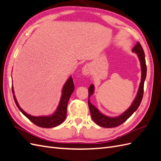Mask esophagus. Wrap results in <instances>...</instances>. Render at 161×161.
Returning <instances> with one entry per match:
<instances>
[{"label": "esophagus", "mask_w": 161, "mask_h": 161, "mask_svg": "<svg viewBox=\"0 0 161 161\" xmlns=\"http://www.w3.org/2000/svg\"><path fill=\"white\" fill-rule=\"evenodd\" d=\"M91 69L90 67L88 65H85L82 69V74L84 76H88L90 74Z\"/></svg>", "instance_id": "esophagus-1"}]
</instances>
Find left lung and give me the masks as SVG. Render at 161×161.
Masks as SVG:
<instances>
[{
  "mask_svg": "<svg viewBox=\"0 0 161 161\" xmlns=\"http://www.w3.org/2000/svg\"><path fill=\"white\" fill-rule=\"evenodd\" d=\"M132 52L136 53L138 56L139 61L140 62L141 67V81L139 85V88L137 92V94L133 101L132 103L130 106V108L125 110L123 114L117 116V117H109L103 114L101 112L97 109L96 107L92 105L90 102V97L93 95L95 92V86L94 85H91L89 88V108L91 112V118L95 122L99 125V126L103 128H114L117 127L121 124H123L124 121L127 120L132 115L134 112L137 110L138 107L142 101L143 93H144V81L147 77V65H146L145 60V55L144 52L139 42L136 43L135 46L131 50Z\"/></svg>",
  "mask_w": 161,
  "mask_h": 161,
  "instance_id": "8db88e82",
  "label": "left lung"
}]
</instances>
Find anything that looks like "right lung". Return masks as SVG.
<instances>
[{
  "label": "right lung",
  "mask_w": 161,
  "mask_h": 161,
  "mask_svg": "<svg viewBox=\"0 0 161 161\" xmlns=\"http://www.w3.org/2000/svg\"><path fill=\"white\" fill-rule=\"evenodd\" d=\"M75 90V85L73 82L72 78L70 76L68 80L66 81L64 85L63 86L62 90V95L60 100L58 104V108L54 113L50 115H43V116H33L27 114L25 111H23L19 106L18 102L16 99L13 86H12V92L14 102L17 106L19 109L21 111V113L25 115L26 118L30 119L34 124L41 128H53L60 125L64 122L66 118V111L67 105L70 97Z\"/></svg>",
  "instance_id": "obj_1"
}]
</instances>
